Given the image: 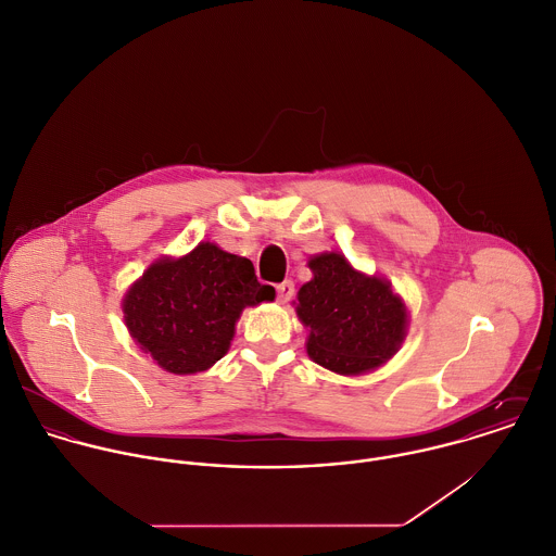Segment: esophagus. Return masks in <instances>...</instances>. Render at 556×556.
Here are the masks:
<instances>
[{
    "mask_svg": "<svg viewBox=\"0 0 556 556\" xmlns=\"http://www.w3.org/2000/svg\"><path fill=\"white\" fill-rule=\"evenodd\" d=\"M276 293H278V302H280V304H287V302L293 298L295 287H293L291 280H285V282H280V285L276 287Z\"/></svg>",
    "mask_w": 556,
    "mask_h": 556,
    "instance_id": "obj_1",
    "label": "esophagus"
}]
</instances>
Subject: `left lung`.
<instances>
[{
	"instance_id": "8db88e82",
	"label": "left lung",
	"mask_w": 556,
	"mask_h": 556,
	"mask_svg": "<svg viewBox=\"0 0 556 556\" xmlns=\"http://www.w3.org/2000/svg\"><path fill=\"white\" fill-rule=\"evenodd\" d=\"M313 280L298 291L295 313L308 328V356L341 375L390 361L407 332V308L386 278L367 276L339 252L308 261Z\"/></svg>"
}]
</instances>
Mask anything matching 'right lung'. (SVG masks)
<instances>
[{"instance_id":"right-lung-1","label":"right lung","mask_w":556,"mask_h":556,"mask_svg":"<svg viewBox=\"0 0 556 556\" xmlns=\"http://www.w3.org/2000/svg\"><path fill=\"white\" fill-rule=\"evenodd\" d=\"M274 298L248 258L202 241L186 256L155 261L125 293L123 313L144 354L168 372L191 375L226 356L245 306Z\"/></svg>"}]
</instances>
